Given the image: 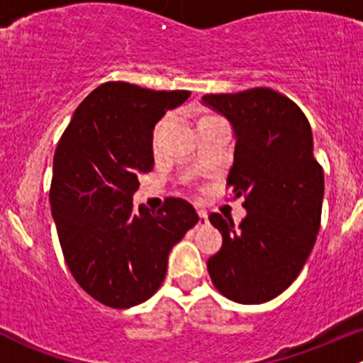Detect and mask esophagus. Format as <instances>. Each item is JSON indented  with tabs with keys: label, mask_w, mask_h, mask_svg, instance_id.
Listing matches in <instances>:
<instances>
[{
	"label": "esophagus",
	"mask_w": 363,
	"mask_h": 363,
	"mask_svg": "<svg viewBox=\"0 0 363 363\" xmlns=\"http://www.w3.org/2000/svg\"><path fill=\"white\" fill-rule=\"evenodd\" d=\"M199 216H200V221L199 225L200 226H205L208 223V216H207V211H203V208H200L199 211Z\"/></svg>",
	"instance_id": "1"
}]
</instances>
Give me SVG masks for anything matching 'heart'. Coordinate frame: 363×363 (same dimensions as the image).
I'll return each instance as SVG.
<instances>
[{
    "mask_svg": "<svg viewBox=\"0 0 363 363\" xmlns=\"http://www.w3.org/2000/svg\"><path fill=\"white\" fill-rule=\"evenodd\" d=\"M214 117H218V116H203L202 119H214ZM202 119H200V121H202ZM163 124H164V121H161V123L156 124L155 133H152V147H155V151H158V137H160V130H161V126H163Z\"/></svg>",
    "mask_w": 363,
    "mask_h": 363,
    "instance_id": "b5f03b06",
    "label": "heart"
}]
</instances>
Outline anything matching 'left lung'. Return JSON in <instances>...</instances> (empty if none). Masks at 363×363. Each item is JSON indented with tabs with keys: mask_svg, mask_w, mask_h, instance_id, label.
I'll return each instance as SVG.
<instances>
[{
	"mask_svg": "<svg viewBox=\"0 0 363 363\" xmlns=\"http://www.w3.org/2000/svg\"><path fill=\"white\" fill-rule=\"evenodd\" d=\"M203 104L235 131L226 188L244 196L239 226L221 214V250L207 262L212 284L239 303H263L296 279L320 232L323 168L314 160L313 131L298 105L270 87L205 94Z\"/></svg>",
	"mask_w": 363,
	"mask_h": 363,
	"instance_id": "obj_1",
	"label": "left lung"
}]
</instances>
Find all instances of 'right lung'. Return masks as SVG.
<instances>
[{
  "label": "right lung",
  "instance_id": "add662e5",
  "mask_svg": "<svg viewBox=\"0 0 363 363\" xmlns=\"http://www.w3.org/2000/svg\"><path fill=\"white\" fill-rule=\"evenodd\" d=\"M189 91L128 82L98 86L73 112L54 152L49 202L69 272L94 300L128 309L151 298L168 252L199 223L191 203L133 207L138 177L152 170V130Z\"/></svg>",
  "mask_w": 363,
  "mask_h": 363
}]
</instances>
